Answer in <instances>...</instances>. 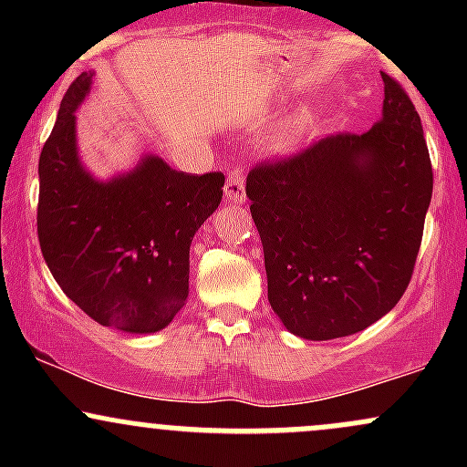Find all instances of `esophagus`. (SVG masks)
<instances>
[{"mask_svg":"<svg viewBox=\"0 0 467 467\" xmlns=\"http://www.w3.org/2000/svg\"><path fill=\"white\" fill-rule=\"evenodd\" d=\"M223 195H226L228 203H244L245 202V184H244V173L239 169L230 171L226 186H223Z\"/></svg>","mask_w":467,"mask_h":467,"instance_id":"obj_1","label":"esophagus"}]
</instances>
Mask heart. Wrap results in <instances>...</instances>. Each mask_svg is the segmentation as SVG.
I'll return each instance as SVG.
<instances>
[{
	"instance_id": "obj_1",
	"label": "heart",
	"mask_w": 467,
	"mask_h": 467,
	"mask_svg": "<svg viewBox=\"0 0 467 467\" xmlns=\"http://www.w3.org/2000/svg\"><path fill=\"white\" fill-rule=\"evenodd\" d=\"M316 125H318V111H316V107H303V109H298L296 114L289 118L287 125L283 127L278 149L285 153L294 151L312 133Z\"/></svg>"
}]
</instances>
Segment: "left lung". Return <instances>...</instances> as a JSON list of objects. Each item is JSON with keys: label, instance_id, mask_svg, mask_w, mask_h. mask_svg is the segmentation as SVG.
<instances>
[{"label": "left lung", "instance_id": "1", "mask_svg": "<svg viewBox=\"0 0 467 467\" xmlns=\"http://www.w3.org/2000/svg\"><path fill=\"white\" fill-rule=\"evenodd\" d=\"M382 80V118L371 130L323 138L245 180L267 301L305 340L367 329L410 283L432 164L415 105L398 80Z\"/></svg>", "mask_w": 467, "mask_h": 467}]
</instances>
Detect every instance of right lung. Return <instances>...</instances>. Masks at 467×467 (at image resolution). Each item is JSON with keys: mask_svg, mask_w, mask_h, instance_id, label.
<instances>
[{"mask_svg": "<svg viewBox=\"0 0 467 467\" xmlns=\"http://www.w3.org/2000/svg\"><path fill=\"white\" fill-rule=\"evenodd\" d=\"M83 72L63 96L39 158L36 233L55 281L103 327L164 329L189 298V250L223 195V173L191 175L149 153L127 173L96 180L78 158Z\"/></svg>", "mask_w": 467, "mask_h": 467, "instance_id": "right-lung-1", "label": "right lung"}]
</instances>
